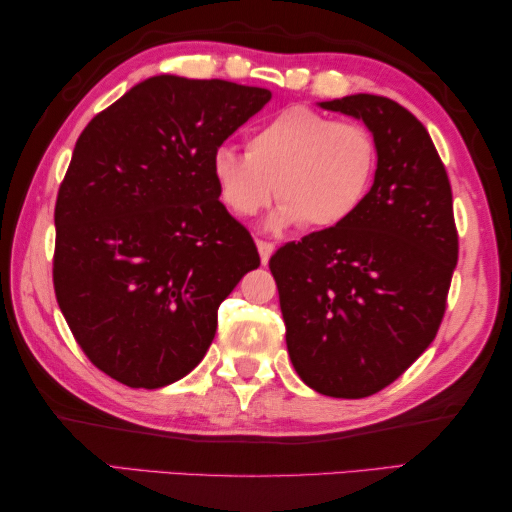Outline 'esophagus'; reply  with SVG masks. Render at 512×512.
<instances>
[{
    "mask_svg": "<svg viewBox=\"0 0 512 512\" xmlns=\"http://www.w3.org/2000/svg\"><path fill=\"white\" fill-rule=\"evenodd\" d=\"M258 247V254H261V263L267 265V261H270V256L274 254V242H267V240H258L256 242Z\"/></svg>",
    "mask_w": 512,
    "mask_h": 512,
    "instance_id": "esophagus-1",
    "label": "esophagus"
}]
</instances>
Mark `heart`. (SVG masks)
<instances>
[{
	"mask_svg": "<svg viewBox=\"0 0 512 512\" xmlns=\"http://www.w3.org/2000/svg\"><path fill=\"white\" fill-rule=\"evenodd\" d=\"M376 161V140L363 124L295 104L256 124L247 152L217 147L211 174L231 213H261L276 192L281 206L272 226L333 229L363 206Z\"/></svg>",
	"mask_w": 512,
	"mask_h": 512,
	"instance_id": "1",
	"label": "heart"
}]
</instances>
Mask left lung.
<instances>
[{
  "label": "left lung",
  "instance_id": "8db88e82",
  "mask_svg": "<svg viewBox=\"0 0 512 512\" xmlns=\"http://www.w3.org/2000/svg\"><path fill=\"white\" fill-rule=\"evenodd\" d=\"M365 122L374 183L345 224L270 258L292 365L326 397H370L431 345L458 261L454 199L429 131L379 95L320 104Z\"/></svg>",
  "mask_w": 512,
  "mask_h": 512
}]
</instances>
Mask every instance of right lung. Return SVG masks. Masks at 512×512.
<instances>
[{"label":"right lung","instance_id":"1","mask_svg":"<svg viewBox=\"0 0 512 512\" xmlns=\"http://www.w3.org/2000/svg\"><path fill=\"white\" fill-rule=\"evenodd\" d=\"M270 99L161 74L79 136L56 197L54 292L83 354L111 379L154 390L195 370L217 308L261 265L217 195L211 156Z\"/></svg>","mask_w":512,"mask_h":512}]
</instances>
